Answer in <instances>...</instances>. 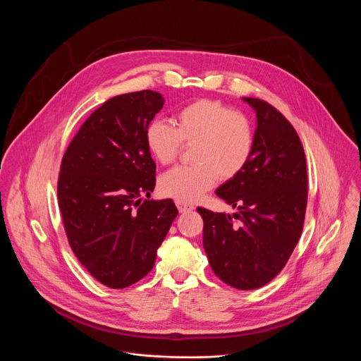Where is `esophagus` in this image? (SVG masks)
<instances>
[{"label":"esophagus","instance_id":"1","mask_svg":"<svg viewBox=\"0 0 361 361\" xmlns=\"http://www.w3.org/2000/svg\"><path fill=\"white\" fill-rule=\"evenodd\" d=\"M176 205L180 213H188V212H192L194 210V205L187 202V201H183V200H177L176 201Z\"/></svg>","mask_w":361,"mask_h":361}]
</instances>
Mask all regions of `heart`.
<instances>
[{
	"mask_svg": "<svg viewBox=\"0 0 361 361\" xmlns=\"http://www.w3.org/2000/svg\"><path fill=\"white\" fill-rule=\"evenodd\" d=\"M145 145L152 159L170 164L183 144L192 146V166H177L159 180L160 191L191 201L209 191L219 180H231L248 164L254 131L250 120L216 99H197L180 109L176 127L156 118L145 128Z\"/></svg>",
	"mask_w": 361,
	"mask_h": 361,
	"instance_id": "b5f03b06",
	"label": "heart"
}]
</instances>
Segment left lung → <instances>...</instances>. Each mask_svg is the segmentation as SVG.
<instances>
[{"label": "left lung", "instance_id": "8db88e82", "mask_svg": "<svg viewBox=\"0 0 361 361\" xmlns=\"http://www.w3.org/2000/svg\"><path fill=\"white\" fill-rule=\"evenodd\" d=\"M243 101L257 118L251 159L216 191L238 212L231 216L201 207L197 212L214 274L234 288L254 290L284 269L298 243L307 205V169L301 141L287 118L263 99L243 97Z\"/></svg>", "mask_w": 361, "mask_h": 361}]
</instances>
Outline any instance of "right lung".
<instances>
[{
	"mask_svg": "<svg viewBox=\"0 0 361 361\" xmlns=\"http://www.w3.org/2000/svg\"><path fill=\"white\" fill-rule=\"evenodd\" d=\"M164 106L142 90L106 101L70 142L59 178V205L68 243L87 271L110 288L145 277L178 210L149 200L156 163L145 128Z\"/></svg>",
	"mask_w": 361,
	"mask_h": 361,
	"instance_id": "right-lung-1",
	"label": "right lung"
}]
</instances>
